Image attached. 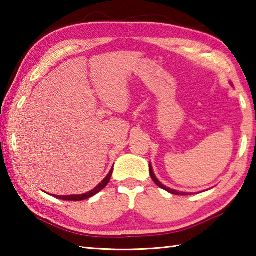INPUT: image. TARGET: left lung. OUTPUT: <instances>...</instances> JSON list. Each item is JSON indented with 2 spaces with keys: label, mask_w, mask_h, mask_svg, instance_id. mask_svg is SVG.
<instances>
[{
  "label": "left lung",
  "mask_w": 256,
  "mask_h": 256,
  "mask_svg": "<svg viewBox=\"0 0 256 256\" xmlns=\"http://www.w3.org/2000/svg\"><path fill=\"white\" fill-rule=\"evenodd\" d=\"M230 84L232 86V84L230 82ZM149 172H150V175H151V178H152V180L156 184H157L160 188H162L164 190H167V192H170L172 194H176V196H188V194H192V193H186V192H178V190H172V188H167V186H164L162 183H160V182L158 180L157 177H156L154 172L152 170V166H151V162H149Z\"/></svg>",
  "instance_id": "left-lung-1"
}]
</instances>
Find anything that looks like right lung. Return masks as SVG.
Masks as SVG:
<instances>
[{
	"label": "right lung",
	"instance_id": "right-lung-1",
	"mask_svg": "<svg viewBox=\"0 0 256 256\" xmlns=\"http://www.w3.org/2000/svg\"><path fill=\"white\" fill-rule=\"evenodd\" d=\"M112 174V170L108 172V175L104 178L100 183H99L96 188H92V190H89V192H86L84 194H73V196H54V194H52V196L60 198V200H64V201H82V200H86V198L94 196V194H97L98 192H100L102 188H106V185L108 184V182L110 180V177Z\"/></svg>",
	"mask_w": 256,
	"mask_h": 256
}]
</instances>
